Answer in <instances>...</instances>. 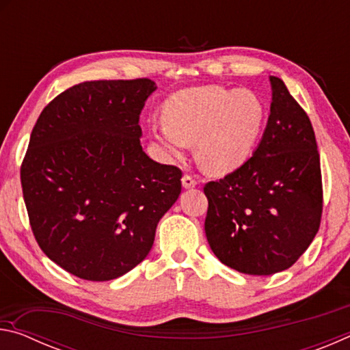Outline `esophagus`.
Instances as JSON below:
<instances>
[{"label":"esophagus","mask_w":350,"mask_h":350,"mask_svg":"<svg viewBox=\"0 0 350 350\" xmlns=\"http://www.w3.org/2000/svg\"><path fill=\"white\" fill-rule=\"evenodd\" d=\"M182 185H183V188H194L198 185V179L189 174H185L182 177Z\"/></svg>","instance_id":"1"}]
</instances>
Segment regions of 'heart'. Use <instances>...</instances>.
Wrapping results in <instances>:
<instances>
[{
  "label": "heart",
  "instance_id": "1",
  "mask_svg": "<svg viewBox=\"0 0 350 350\" xmlns=\"http://www.w3.org/2000/svg\"><path fill=\"white\" fill-rule=\"evenodd\" d=\"M163 116L165 122L151 126V135L165 156L180 159L194 142L200 167L221 176L250 159L262 133L265 106L253 91L202 86L171 96Z\"/></svg>",
  "mask_w": 350,
  "mask_h": 350
}]
</instances>
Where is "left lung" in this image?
Instances as JSON below:
<instances>
[{
    "instance_id": "8db88e82",
    "label": "left lung",
    "mask_w": 350,
    "mask_h": 350,
    "mask_svg": "<svg viewBox=\"0 0 350 350\" xmlns=\"http://www.w3.org/2000/svg\"><path fill=\"white\" fill-rule=\"evenodd\" d=\"M267 126L248 161L205 183V234L222 264L267 276L298 260L318 233L323 183L317 139L284 81L270 77Z\"/></svg>"
}]
</instances>
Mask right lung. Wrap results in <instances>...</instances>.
<instances>
[{
	"mask_svg": "<svg viewBox=\"0 0 350 350\" xmlns=\"http://www.w3.org/2000/svg\"><path fill=\"white\" fill-rule=\"evenodd\" d=\"M150 79L85 81L57 96L32 129L23 196L41 250L70 275L111 281L150 253L182 171L142 150Z\"/></svg>",
	"mask_w": 350,
	"mask_h": 350,
	"instance_id": "obj_1",
	"label": "right lung"
}]
</instances>
